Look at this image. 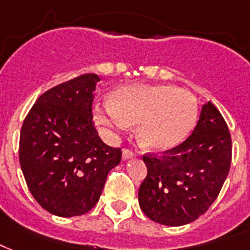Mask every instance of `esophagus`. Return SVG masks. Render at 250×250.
Segmentation results:
<instances>
[{
    "mask_svg": "<svg viewBox=\"0 0 250 250\" xmlns=\"http://www.w3.org/2000/svg\"><path fill=\"white\" fill-rule=\"evenodd\" d=\"M134 156H135V154L131 151V150H127V148H125V150L123 151V158L125 160L131 159V158H134Z\"/></svg>",
    "mask_w": 250,
    "mask_h": 250,
    "instance_id": "34e87169",
    "label": "esophagus"
}]
</instances>
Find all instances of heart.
<instances>
[{
	"label": "heart",
	"mask_w": 250,
	"mask_h": 250,
	"mask_svg": "<svg viewBox=\"0 0 250 250\" xmlns=\"http://www.w3.org/2000/svg\"><path fill=\"white\" fill-rule=\"evenodd\" d=\"M197 113V100L189 91L168 84H133L115 91L111 104L96 116L99 123L119 130L137 125L143 148L167 151L190 134Z\"/></svg>",
	"instance_id": "b5f03b06"
}]
</instances>
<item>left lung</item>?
Returning <instances> with one entry per match:
<instances>
[{
	"label": "left lung",
	"mask_w": 250,
	"mask_h": 250,
	"mask_svg": "<svg viewBox=\"0 0 250 250\" xmlns=\"http://www.w3.org/2000/svg\"><path fill=\"white\" fill-rule=\"evenodd\" d=\"M231 158L227 124L208 102L193 133L181 145L162 156L143 155L147 176L139 187L138 201L145 215L172 227L198 219L219 194Z\"/></svg>",
	"instance_id": "1"
}]
</instances>
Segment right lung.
I'll return each instance as SVG.
<instances>
[{"label": "right lung", "instance_id": "1", "mask_svg": "<svg viewBox=\"0 0 250 250\" xmlns=\"http://www.w3.org/2000/svg\"><path fill=\"white\" fill-rule=\"evenodd\" d=\"M96 74L45 91L23 121L19 162L31 194L53 215H83L94 208L121 148L100 139L92 121Z\"/></svg>", "mask_w": 250, "mask_h": 250}]
</instances>
